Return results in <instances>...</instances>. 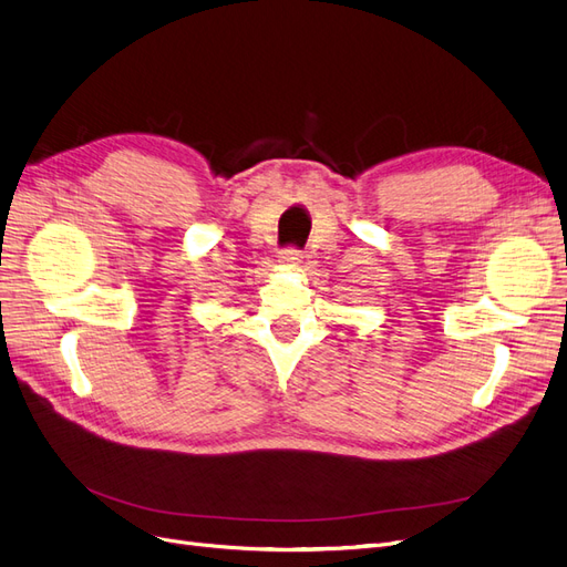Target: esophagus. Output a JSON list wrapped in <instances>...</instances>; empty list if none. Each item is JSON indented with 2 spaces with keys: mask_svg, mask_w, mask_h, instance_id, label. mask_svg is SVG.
<instances>
[{
  "mask_svg": "<svg viewBox=\"0 0 567 567\" xmlns=\"http://www.w3.org/2000/svg\"><path fill=\"white\" fill-rule=\"evenodd\" d=\"M279 260H281L284 265H288V267H296V265L302 262V250H298L296 246H288V248H284V250L279 252Z\"/></svg>",
  "mask_w": 567,
  "mask_h": 567,
  "instance_id": "34e87169",
  "label": "esophagus"
}]
</instances>
